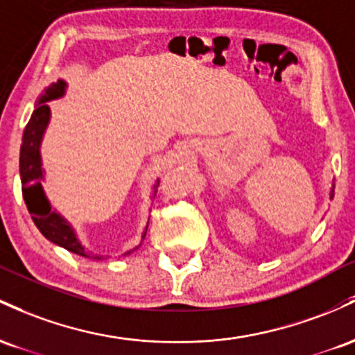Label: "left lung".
<instances>
[{"label": "left lung", "instance_id": "8db88e82", "mask_svg": "<svg viewBox=\"0 0 355 355\" xmlns=\"http://www.w3.org/2000/svg\"><path fill=\"white\" fill-rule=\"evenodd\" d=\"M334 188H336V184H334V181H332V186H330V193H329V199H334Z\"/></svg>", "mask_w": 355, "mask_h": 355}]
</instances>
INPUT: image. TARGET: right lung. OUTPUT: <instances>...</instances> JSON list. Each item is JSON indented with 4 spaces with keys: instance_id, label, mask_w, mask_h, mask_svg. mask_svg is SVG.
<instances>
[{
    "instance_id": "add662e5",
    "label": "right lung",
    "mask_w": 355,
    "mask_h": 355,
    "mask_svg": "<svg viewBox=\"0 0 355 355\" xmlns=\"http://www.w3.org/2000/svg\"><path fill=\"white\" fill-rule=\"evenodd\" d=\"M67 92V82L60 80L53 82L49 85L38 97L37 103H35V110L31 114L30 121L25 127V132H23L21 139V149H19V178H21V191H23V199L26 202V208L30 211L31 220H33L40 233L46 238V240L55 243V245L62 246V248L69 250V252L80 254L85 258H97L102 257H90L89 250L85 248V245H82L80 238H78L77 231L73 226L70 225L67 218H63L57 209L51 206V202L46 198L45 189H43V181H45V169H43V161H42V153H40V147H42L43 135L46 132V127L50 124L51 110L49 102L62 98ZM159 186V179L154 182L153 186V194L150 199L156 198ZM147 226L149 221L146 223L144 233H142V240L146 238ZM141 240V243H142ZM135 248L129 250L124 253L129 254L132 253Z\"/></svg>"
}]
</instances>
